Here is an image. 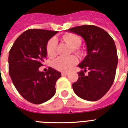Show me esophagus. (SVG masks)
<instances>
[{
    "label": "esophagus",
    "mask_w": 128,
    "mask_h": 128,
    "mask_svg": "<svg viewBox=\"0 0 128 128\" xmlns=\"http://www.w3.org/2000/svg\"><path fill=\"white\" fill-rule=\"evenodd\" d=\"M68 74V72H62V76H66Z\"/></svg>",
    "instance_id": "34e87169"
}]
</instances>
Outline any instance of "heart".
Instances as JSON below:
<instances>
[{
    "label": "heart",
    "mask_w": 128,
    "mask_h": 128,
    "mask_svg": "<svg viewBox=\"0 0 128 128\" xmlns=\"http://www.w3.org/2000/svg\"><path fill=\"white\" fill-rule=\"evenodd\" d=\"M62 39L66 43L70 45L72 47L76 52H78L77 48L81 44V39L79 36L72 34H68L64 35ZM57 46V40L54 38H52L48 42L46 46L47 54L50 57H52L56 54ZM78 60L74 56H69V57H60L57 58L53 62L54 67L57 69L58 70L66 72L71 70L73 66L77 64Z\"/></svg>",
    "instance_id": "1"
}]
</instances>
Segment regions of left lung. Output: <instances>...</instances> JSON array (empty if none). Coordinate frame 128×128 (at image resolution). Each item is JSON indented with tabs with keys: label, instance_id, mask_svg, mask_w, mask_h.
Segmentation results:
<instances>
[{
	"label": "left lung",
	"instance_id": "8db88e82",
	"mask_svg": "<svg viewBox=\"0 0 128 128\" xmlns=\"http://www.w3.org/2000/svg\"><path fill=\"white\" fill-rule=\"evenodd\" d=\"M68 31L81 36L87 50V55L78 64L84 71L78 73L73 90L81 99L97 101L110 90L115 79L118 62L115 42L107 32L94 25L77 26ZM87 70L88 74L84 75Z\"/></svg>",
	"mask_w": 128,
	"mask_h": 128
}]
</instances>
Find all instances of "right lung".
Masks as SVG:
<instances>
[{
  "instance_id": "add662e5",
  "label": "right lung",
  "mask_w": 128,
  "mask_h": 128,
  "mask_svg": "<svg viewBox=\"0 0 128 128\" xmlns=\"http://www.w3.org/2000/svg\"><path fill=\"white\" fill-rule=\"evenodd\" d=\"M58 32L31 29L18 36L10 50L8 72L12 83L24 99L34 104H41L52 98L56 82L61 73L49 67L40 72L47 57V43Z\"/></svg>"
}]
</instances>
